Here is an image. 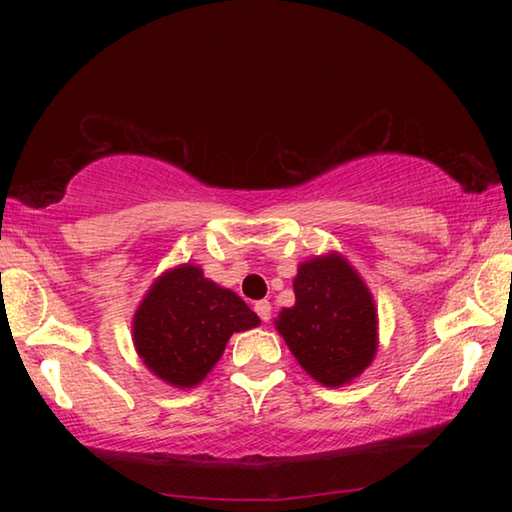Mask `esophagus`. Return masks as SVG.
I'll list each match as a JSON object with an SVG mask.
<instances>
[{"label": "esophagus", "mask_w": 512, "mask_h": 512, "mask_svg": "<svg viewBox=\"0 0 512 512\" xmlns=\"http://www.w3.org/2000/svg\"><path fill=\"white\" fill-rule=\"evenodd\" d=\"M255 311H257V316L262 318L264 323H266V320L271 318V302H268V300H259V302H255Z\"/></svg>", "instance_id": "esophagus-1"}]
</instances>
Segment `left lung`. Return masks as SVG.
Masks as SVG:
<instances>
[{"mask_svg": "<svg viewBox=\"0 0 512 512\" xmlns=\"http://www.w3.org/2000/svg\"><path fill=\"white\" fill-rule=\"evenodd\" d=\"M296 305L284 307L275 329L311 379L341 388L357 379L379 348L375 298L357 268L336 250L298 264Z\"/></svg>", "mask_w": 512, "mask_h": 512, "instance_id": "obj_1", "label": "left lung"}]
</instances>
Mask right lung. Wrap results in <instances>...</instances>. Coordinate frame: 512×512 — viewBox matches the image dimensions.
<instances>
[{
    "label": "right lung",
    "mask_w": 512,
    "mask_h": 512,
    "mask_svg": "<svg viewBox=\"0 0 512 512\" xmlns=\"http://www.w3.org/2000/svg\"><path fill=\"white\" fill-rule=\"evenodd\" d=\"M257 325V314L235 291L187 262L155 277L131 327L144 366L164 384L185 391L207 377L232 334Z\"/></svg>",
    "instance_id": "right-lung-1"
}]
</instances>
